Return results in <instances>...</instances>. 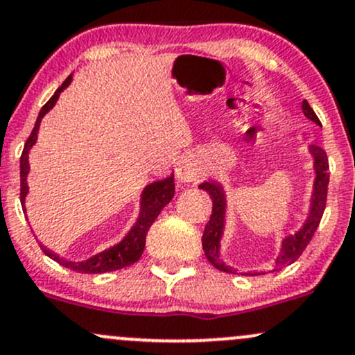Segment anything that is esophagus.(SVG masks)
Here are the masks:
<instances>
[{
	"label": "esophagus",
	"mask_w": 355,
	"mask_h": 355,
	"mask_svg": "<svg viewBox=\"0 0 355 355\" xmlns=\"http://www.w3.org/2000/svg\"><path fill=\"white\" fill-rule=\"evenodd\" d=\"M202 168L197 165L196 162H192V159H185V162L177 168L178 180L185 182V184H197V182L202 178Z\"/></svg>",
	"instance_id": "esophagus-1"
}]
</instances>
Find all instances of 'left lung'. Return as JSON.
I'll list each match as a JSON object with an SVG mask.
<instances>
[{"mask_svg":"<svg viewBox=\"0 0 355 355\" xmlns=\"http://www.w3.org/2000/svg\"><path fill=\"white\" fill-rule=\"evenodd\" d=\"M303 112L309 121H313L315 124H320V119L316 117V114L313 112L309 103L303 100ZM309 153L313 156V168H315V182H313V193L311 200H309V214L306 218L303 227L300 231H296L294 234H289L282 240L281 252H279L277 260H275V266L270 272L281 270L286 266H291L293 262H296L301 257V253L304 252V248L311 241L313 234H315L316 227L320 225V219H322L323 211H325L327 204V189H328V180H330V171H328V158L327 153L323 151L320 146H309ZM199 189L206 190L212 199V214L209 223L206 225L202 234V248L206 253L207 260L212 263L218 270L230 272L233 274L234 268H231L227 263H225L219 257V248H221V238L225 233V216H226V193L223 185L219 182H204L199 185ZM248 275H260V272H253Z\"/></svg>","mask_w":355,"mask_h":355,"instance_id":"obj_1","label":"left lung"}]
</instances>
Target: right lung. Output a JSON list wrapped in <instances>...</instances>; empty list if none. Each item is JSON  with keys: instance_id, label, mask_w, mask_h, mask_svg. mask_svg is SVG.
<instances>
[{"instance_id": "obj_1", "label": "right lung", "mask_w": 355, "mask_h": 355, "mask_svg": "<svg viewBox=\"0 0 355 355\" xmlns=\"http://www.w3.org/2000/svg\"><path fill=\"white\" fill-rule=\"evenodd\" d=\"M71 78L64 81L58 89H55L54 95L51 96L49 102L42 107V110L39 112V117H37L35 128L32 129V134L28 136L27 143H25L24 153H21L20 158V200L24 204V212H25V197L28 193V185H27V175L30 170L28 165V153L32 149L33 144L37 143V132H39L40 121H42L44 115L49 112L52 107L58 102L59 95L64 88H68L71 83ZM175 196V182L173 175L163 178V180L153 182L144 187L143 193H141V209H139V218H137L136 225L130 227V231L124 236V240L119 241L117 245L110 246V248L103 250V252L96 253V255L89 257L87 260H81V262H71V260L62 259L58 253L51 252L49 248H46L40 243V248L46 253L47 257H51L52 260H55L58 263H61L62 267L71 268L74 272H80V274H103V272H112L119 270V268H124L136 263L141 259L144 252V245H146V234L151 227L155 219L158 218L162 209L173 199Z\"/></svg>"}]
</instances>
